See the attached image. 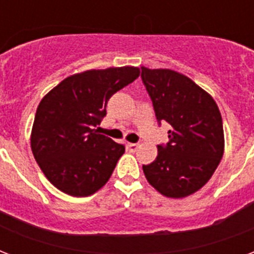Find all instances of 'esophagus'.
<instances>
[{
  "instance_id": "obj_1",
  "label": "esophagus",
  "mask_w": 254,
  "mask_h": 254,
  "mask_svg": "<svg viewBox=\"0 0 254 254\" xmlns=\"http://www.w3.org/2000/svg\"><path fill=\"white\" fill-rule=\"evenodd\" d=\"M139 143H127V149L130 151H135L137 149H138Z\"/></svg>"
}]
</instances>
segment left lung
<instances>
[{
  "mask_svg": "<svg viewBox=\"0 0 254 254\" xmlns=\"http://www.w3.org/2000/svg\"><path fill=\"white\" fill-rule=\"evenodd\" d=\"M158 123H169V142L154 162L143 165L147 182L167 197L196 192L212 177L224 153L223 120L215 100L173 69L141 67Z\"/></svg>",
  "mask_w": 254,
  "mask_h": 254,
  "instance_id": "1",
  "label": "left lung"
}]
</instances>
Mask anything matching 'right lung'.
<instances>
[{"instance_id":"right-lung-1","label":"right lung","mask_w":254,"mask_h":254,"mask_svg":"<svg viewBox=\"0 0 254 254\" xmlns=\"http://www.w3.org/2000/svg\"><path fill=\"white\" fill-rule=\"evenodd\" d=\"M139 76L137 67L89 69L61 81L38 105L31 150L46 178L71 196H89L111 178L125 146L95 129L108 100Z\"/></svg>"}]
</instances>
